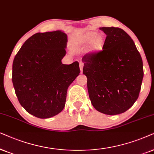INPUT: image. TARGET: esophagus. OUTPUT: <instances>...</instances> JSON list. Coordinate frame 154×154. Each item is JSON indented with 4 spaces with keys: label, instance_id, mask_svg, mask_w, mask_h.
<instances>
[{
    "label": "esophagus",
    "instance_id": "1",
    "mask_svg": "<svg viewBox=\"0 0 154 154\" xmlns=\"http://www.w3.org/2000/svg\"><path fill=\"white\" fill-rule=\"evenodd\" d=\"M83 67H84V63H83V62H79V67H80V71H81V72H82Z\"/></svg>",
    "mask_w": 154,
    "mask_h": 154
}]
</instances>
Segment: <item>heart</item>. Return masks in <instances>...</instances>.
Instances as JSON below:
<instances>
[{
  "instance_id": "obj_1",
  "label": "heart",
  "mask_w": 154,
  "mask_h": 154,
  "mask_svg": "<svg viewBox=\"0 0 154 154\" xmlns=\"http://www.w3.org/2000/svg\"><path fill=\"white\" fill-rule=\"evenodd\" d=\"M97 34L95 32H87L81 36L78 40L79 47L85 48L91 44V50L96 51L101 48L103 41L101 37H96Z\"/></svg>"
}]
</instances>
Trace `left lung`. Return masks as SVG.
Here are the masks:
<instances>
[{
  "mask_svg": "<svg viewBox=\"0 0 154 154\" xmlns=\"http://www.w3.org/2000/svg\"><path fill=\"white\" fill-rule=\"evenodd\" d=\"M100 29L106 34L103 49L83 56V73L94 107L113 116L125 112L138 98L144 77L143 62L133 40L123 29Z\"/></svg>",
  "mask_w": 154,
  "mask_h": 154,
  "instance_id": "obj_1",
  "label": "left lung"
}]
</instances>
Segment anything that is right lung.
Here are the masks:
<instances>
[{
    "label": "right lung",
    "mask_w": 154,
    "mask_h": 154,
    "mask_svg": "<svg viewBox=\"0 0 154 154\" xmlns=\"http://www.w3.org/2000/svg\"><path fill=\"white\" fill-rule=\"evenodd\" d=\"M67 42L62 31L36 33L14 58L12 81L18 101L38 118H51L62 111L67 88L80 72L77 61L62 64Z\"/></svg>",
    "instance_id": "1"
}]
</instances>
